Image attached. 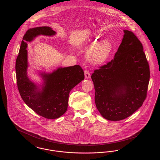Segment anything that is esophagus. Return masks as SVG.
<instances>
[{
    "mask_svg": "<svg viewBox=\"0 0 160 160\" xmlns=\"http://www.w3.org/2000/svg\"><path fill=\"white\" fill-rule=\"evenodd\" d=\"M84 76H85V78H90L91 73H90L89 71H88V70H85L84 71Z\"/></svg>",
    "mask_w": 160,
    "mask_h": 160,
    "instance_id": "obj_1",
    "label": "esophagus"
}]
</instances>
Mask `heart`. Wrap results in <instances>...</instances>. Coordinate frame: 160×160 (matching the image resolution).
I'll use <instances>...</instances> for the list:
<instances>
[{"label": "heart", "instance_id": "heart-1", "mask_svg": "<svg viewBox=\"0 0 160 160\" xmlns=\"http://www.w3.org/2000/svg\"><path fill=\"white\" fill-rule=\"evenodd\" d=\"M110 46L101 43L97 46L89 54V58L95 64H100L106 61L110 52Z\"/></svg>", "mask_w": 160, "mask_h": 160}]
</instances>
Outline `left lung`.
Instances as JSON below:
<instances>
[{"label":"left lung","mask_w":160,"mask_h":160,"mask_svg":"<svg viewBox=\"0 0 160 160\" xmlns=\"http://www.w3.org/2000/svg\"><path fill=\"white\" fill-rule=\"evenodd\" d=\"M124 33L113 59L91 76L97 108L105 119L113 121L129 117L142 106L150 78L142 42L132 32Z\"/></svg>","instance_id":"1"}]
</instances>
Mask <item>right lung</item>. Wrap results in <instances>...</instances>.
I'll return each mask as SVG.
<instances>
[{"label":"right lung","mask_w":160,"mask_h":160,"mask_svg":"<svg viewBox=\"0 0 160 160\" xmlns=\"http://www.w3.org/2000/svg\"><path fill=\"white\" fill-rule=\"evenodd\" d=\"M56 33L47 26L29 29L23 36L15 62L17 88L24 102L37 114L47 119H56L64 114L68 107L71 90L84 78L83 69L76 65L58 69L52 74H42L45 86L38 91L37 86L27 76V41L39 35H53Z\"/></svg>","instance_id":"obj_1"}]
</instances>
